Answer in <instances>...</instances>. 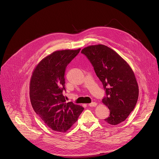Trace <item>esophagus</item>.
Returning a JSON list of instances; mask_svg holds the SVG:
<instances>
[{"label":"esophagus","instance_id":"34e87169","mask_svg":"<svg viewBox=\"0 0 159 159\" xmlns=\"http://www.w3.org/2000/svg\"><path fill=\"white\" fill-rule=\"evenodd\" d=\"M96 105H97V103L95 102H91V103L89 104V106H90V107H94V106H96Z\"/></svg>","mask_w":159,"mask_h":159}]
</instances>
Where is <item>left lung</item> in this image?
Masks as SVG:
<instances>
[{"label": "left lung", "mask_w": 159, "mask_h": 159, "mask_svg": "<svg viewBox=\"0 0 159 159\" xmlns=\"http://www.w3.org/2000/svg\"><path fill=\"white\" fill-rule=\"evenodd\" d=\"M81 53L92 64L103 85L106 96L102 102L110 112L104 121L112 125L124 121L139 98V86L131 67L116 52L103 44L87 47Z\"/></svg>", "instance_id": "1"}]
</instances>
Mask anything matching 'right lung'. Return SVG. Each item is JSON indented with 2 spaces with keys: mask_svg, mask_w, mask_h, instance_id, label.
I'll use <instances>...</instances> for the list:
<instances>
[{
  "mask_svg": "<svg viewBox=\"0 0 159 159\" xmlns=\"http://www.w3.org/2000/svg\"><path fill=\"white\" fill-rule=\"evenodd\" d=\"M76 50L57 51L43 59L30 81L32 107L42 121L54 131L65 132L77 120L84 107L70 101L66 103L63 92L66 67L79 53Z\"/></svg>",
  "mask_w": 159,
  "mask_h": 159,
  "instance_id": "1",
  "label": "right lung"
}]
</instances>
